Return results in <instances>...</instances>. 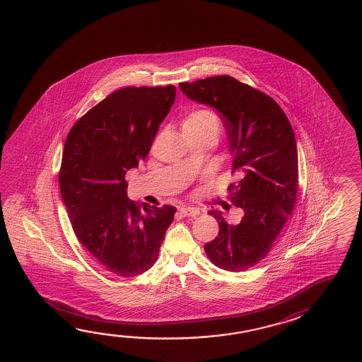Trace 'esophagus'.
<instances>
[{
	"label": "esophagus",
	"mask_w": 362,
	"mask_h": 362,
	"mask_svg": "<svg viewBox=\"0 0 362 362\" xmlns=\"http://www.w3.org/2000/svg\"><path fill=\"white\" fill-rule=\"evenodd\" d=\"M179 213L183 215V216H197L199 214V209H194V207H180L179 209Z\"/></svg>",
	"instance_id": "1"
}]
</instances>
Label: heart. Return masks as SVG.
I'll return each instance as SVG.
<instances>
[{
  "label": "heart",
  "mask_w": 362,
  "mask_h": 362,
  "mask_svg": "<svg viewBox=\"0 0 362 362\" xmlns=\"http://www.w3.org/2000/svg\"><path fill=\"white\" fill-rule=\"evenodd\" d=\"M183 133H206L218 141L221 134V121L214 112L197 108L189 112L182 121Z\"/></svg>",
  "instance_id": "heart-1"
}]
</instances>
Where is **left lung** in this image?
Segmentation results:
<instances>
[{"mask_svg": "<svg viewBox=\"0 0 362 362\" xmlns=\"http://www.w3.org/2000/svg\"><path fill=\"white\" fill-rule=\"evenodd\" d=\"M179 86L189 99L219 112L230 141L233 171L241 177L228 191L230 202L243 209L244 216L238 224H228L221 213L209 211L219 233L205 245V252L221 269L246 271L266 258L296 206L299 171L293 127L271 96L227 74Z\"/></svg>", "mask_w": 362, "mask_h": 362, "instance_id": "1", "label": "left lung"}]
</instances>
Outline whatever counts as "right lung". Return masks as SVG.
I'll list each match as a JSON object with an SVG mask.
<instances>
[{
	"label": "right lung",
	"instance_id": "add662e5",
	"mask_svg": "<svg viewBox=\"0 0 362 362\" xmlns=\"http://www.w3.org/2000/svg\"><path fill=\"white\" fill-rule=\"evenodd\" d=\"M175 100V86L116 90L71 129L59 170L62 199L78 243L116 276L146 272L177 209L127 199L126 171L147 157Z\"/></svg>",
	"mask_w": 362,
	"mask_h": 362
}]
</instances>
